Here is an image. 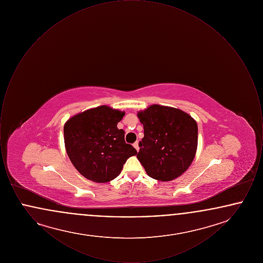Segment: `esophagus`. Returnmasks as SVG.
Returning a JSON list of instances; mask_svg holds the SVG:
<instances>
[{
	"instance_id": "1",
	"label": "esophagus",
	"mask_w": 263,
	"mask_h": 263,
	"mask_svg": "<svg viewBox=\"0 0 263 263\" xmlns=\"http://www.w3.org/2000/svg\"><path fill=\"white\" fill-rule=\"evenodd\" d=\"M133 146H134V148H135L138 152V151H139V144H138V142H135V143L133 144Z\"/></svg>"
}]
</instances>
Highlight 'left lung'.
<instances>
[{
    "label": "left lung",
    "mask_w": 263,
    "mask_h": 263,
    "mask_svg": "<svg viewBox=\"0 0 263 263\" xmlns=\"http://www.w3.org/2000/svg\"><path fill=\"white\" fill-rule=\"evenodd\" d=\"M137 115L144 126L137 158L148 175L170 181L186 172L197 150L196 121L180 109L159 104Z\"/></svg>",
    "instance_id": "left-lung-1"
}]
</instances>
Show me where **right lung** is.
<instances>
[{"mask_svg":"<svg viewBox=\"0 0 263 263\" xmlns=\"http://www.w3.org/2000/svg\"><path fill=\"white\" fill-rule=\"evenodd\" d=\"M124 111L107 105L90 108L71 117L64 125L65 148L76 170L93 182L117 177L127 159L137 155L118 129Z\"/></svg>","mask_w":263,"mask_h":263,"instance_id":"obj_1","label":"right lung"}]
</instances>
